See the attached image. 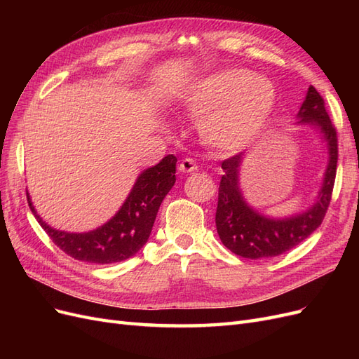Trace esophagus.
I'll list each match as a JSON object with an SVG mask.
<instances>
[{
  "label": "esophagus",
  "instance_id": "esophagus-1",
  "mask_svg": "<svg viewBox=\"0 0 359 359\" xmlns=\"http://www.w3.org/2000/svg\"><path fill=\"white\" fill-rule=\"evenodd\" d=\"M196 170H198V165H196V163H194L193 158H184L180 163V172L190 173V172H196Z\"/></svg>",
  "mask_w": 359,
  "mask_h": 359
}]
</instances>
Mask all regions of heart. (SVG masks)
<instances>
[{
	"mask_svg": "<svg viewBox=\"0 0 359 359\" xmlns=\"http://www.w3.org/2000/svg\"><path fill=\"white\" fill-rule=\"evenodd\" d=\"M182 103L193 116H203L201 133L206 144L238 153L265 132L277 104V90L265 76L231 69L198 81Z\"/></svg>",
	"mask_w": 359,
	"mask_h": 359,
	"instance_id": "heart-1",
	"label": "heart"
}]
</instances>
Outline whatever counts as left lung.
Segmentation results:
<instances>
[{
	"label": "left lung",
	"instance_id": "1",
	"mask_svg": "<svg viewBox=\"0 0 359 359\" xmlns=\"http://www.w3.org/2000/svg\"><path fill=\"white\" fill-rule=\"evenodd\" d=\"M297 118L298 126H310L316 130L328 151L327 169L316 201L306 211L287 217H269L259 212L245 201L240 186L245 154L233 156L222 163L224 175L219 187L215 226L222 243L238 256L265 259L289 252L318 229L328 210L339 157L337 132L314 86L309 88Z\"/></svg>",
	"mask_w": 359,
	"mask_h": 359
}]
</instances>
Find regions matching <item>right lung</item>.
Instances as JSON below:
<instances>
[{"instance_id": "right-lung-1", "label": "right lung", "mask_w": 359, "mask_h": 359, "mask_svg": "<svg viewBox=\"0 0 359 359\" xmlns=\"http://www.w3.org/2000/svg\"><path fill=\"white\" fill-rule=\"evenodd\" d=\"M177 157L166 156L158 165L139 173L121 208L97 229L66 232L43 222L27 191L28 205L50 240L76 260L90 264H115L135 256L153 231L158 208L175 184Z\"/></svg>"}]
</instances>
